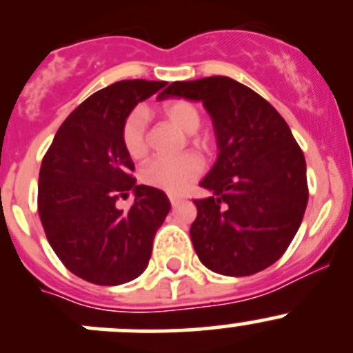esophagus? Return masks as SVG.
Here are the masks:
<instances>
[{
	"label": "esophagus",
	"mask_w": 353,
	"mask_h": 353,
	"mask_svg": "<svg viewBox=\"0 0 353 353\" xmlns=\"http://www.w3.org/2000/svg\"><path fill=\"white\" fill-rule=\"evenodd\" d=\"M169 199H170V203H172V205H177V203L183 201V198L177 196V194H169Z\"/></svg>",
	"instance_id": "1"
}]
</instances>
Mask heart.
<instances>
[{
  "instance_id": "b5f03b06",
  "label": "heart",
  "mask_w": 353,
  "mask_h": 353,
  "mask_svg": "<svg viewBox=\"0 0 353 353\" xmlns=\"http://www.w3.org/2000/svg\"><path fill=\"white\" fill-rule=\"evenodd\" d=\"M162 112L170 123L188 134L196 133L201 124L199 110L188 101L167 102L162 108ZM147 119V110L137 108L128 114L121 126V141L124 150L134 160L143 159L148 152ZM201 170L203 159L193 152L177 157H157L141 169V181L147 186L179 194L190 188Z\"/></svg>"
}]
</instances>
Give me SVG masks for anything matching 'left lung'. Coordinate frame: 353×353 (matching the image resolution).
<instances>
[{
  "mask_svg": "<svg viewBox=\"0 0 353 353\" xmlns=\"http://www.w3.org/2000/svg\"><path fill=\"white\" fill-rule=\"evenodd\" d=\"M201 102L212 117L216 162L199 186L190 229L199 261L225 276H248L282 258L307 206L305 159L270 102L229 77L174 81L162 94Z\"/></svg>",
  "mask_w": 353,
  "mask_h": 353,
  "instance_id": "obj_1",
  "label": "left lung"
}]
</instances>
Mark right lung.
I'll use <instances>...</instances> for the list:
<instances>
[{
  "instance_id": "1",
  "label": "right lung",
  "mask_w": 353,
  "mask_h": 353,
  "mask_svg": "<svg viewBox=\"0 0 353 353\" xmlns=\"http://www.w3.org/2000/svg\"><path fill=\"white\" fill-rule=\"evenodd\" d=\"M167 81L121 80L81 102L59 126L39 172V215L52 251L73 275L95 285H121L148 266L170 201L138 186L121 126L138 102ZM135 194L130 210L115 206Z\"/></svg>"
}]
</instances>
